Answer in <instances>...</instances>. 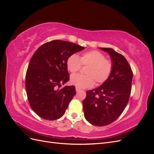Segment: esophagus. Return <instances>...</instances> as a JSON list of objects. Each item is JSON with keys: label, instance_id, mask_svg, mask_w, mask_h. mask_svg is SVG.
Wrapping results in <instances>:
<instances>
[{"label": "esophagus", "instance_id": "34e87169", "mask_svg": "<svg viewBox=\"0 0 154 154\" xmlns=\"http://www.w3.org/2000/svg\"><path fill=\"white\" fill-rule=\"evenodd\" d=\"M81 89L80 88H78V87H76V92H78V91H80Z\"/></svg>", "mask_w": 154, "mask_h": 154}]
</instances>
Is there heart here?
Returning a JSON list of instances; mask_svg holds the SVG:
<instances>
[{"label": "heart", "mask_w": 154, "mask_h": 154, "mask_svg": "<svg viewBox=\"0 0 154 154\" xmlns=\"http://www.w3.org/2000/svg\"><path fill=\"white\" fill-rule=\"evenodd\" d=\"M82 64L88 66L86 75L75 74L71 77L72 84L80 88H91L94 86L95 81L98 84L105 82L110 76L113 67L110 60L106 59L105 56L97 51H88L80 58L73 54L67 60V69L72 73L79 71Z\"/></svg>", "instance_id": "b5f03b06"}]
</instances>
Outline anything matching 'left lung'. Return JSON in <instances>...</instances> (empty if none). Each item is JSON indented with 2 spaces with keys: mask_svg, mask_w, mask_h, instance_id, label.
I'll list each match as a JSON object with an SVG mask.
<instances>
[{
  "mask_svg": "<svg viewBox=\"0 0 154 154\" xmlns=\"http://www.w3.org/2000/svg\"><path fill=\"white\" fill-rule=\"evenodd\" d=\"M98 48L109 54L112 71L100 87L87 91L83 109L88 122L103 127L114 122L125 109L131 92L133 73L122 54L112 48Z\"/></svg>",
  "mask_w": 154,
  "mask_h": 154,
  "instance_id": "left-lung-1",
  "label": "left lung"
}]
</instances>
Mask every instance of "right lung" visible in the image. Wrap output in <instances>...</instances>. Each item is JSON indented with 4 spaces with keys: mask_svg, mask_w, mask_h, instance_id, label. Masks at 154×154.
<instances>
[{
    "mask_svg": "<svg viewBox=\"0 0 154 154\" xmlns=\"http://www.w3.org/2000/svg\"><path fill=\"white\" fill-rule=\"evenodd\" d=\"M85 49L64 40H53L41 45L30 60L26 75V88L29 105L40 118H60L76 94L75 87L65 86L69 80L67 60Z\"/></svg>",
    "mask_w": 154,
    "mask_h": 154,
    "instance_id": "1",
    "label": "right lung"
}]
</instances>
